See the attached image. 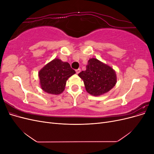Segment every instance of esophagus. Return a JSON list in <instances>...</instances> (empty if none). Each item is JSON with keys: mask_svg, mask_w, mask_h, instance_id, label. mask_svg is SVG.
<instances>
[{"mask_svg": "<svg viewBox=\"0 0 154 154\" xmlns=\"http://www.w3.org/2000/svg\"><path fill=\"white\" fill-rule=\"evenodd\" d=\"M80 71H81V69H76V74H79L80 72Z\"/></svg>", "mask_w": 154, "mask_h": 154, "instance_id": "obj_1", "label": "esophagus"}]
</instances>
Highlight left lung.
Wrapping results in <instances>:
<instances>
[{
	"mask_svg": "<svg viewBox=\"0 0 154 154\" xmlns=\"http://www.w3.org/2000/svg\"><path fill=\"white\" fill-rule=\"evenodd\" d=\"M78 76L83 80L87 92L95 96L108 92L117 82L114 70L96 58L88 60L86 70Z\"/></svg>",
	"mask_w": 154,
	"mask_h": 154,
	"instance_id": "left-lung-1",
	"label": "left lung"
}]
</instances>
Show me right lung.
Masks as SVG:
<instances>
[{"mask_svg": "<svg viewBox=\"0 0 154 154\" xmlns=\"http://www.w3.org/2000/svg\"><path fill=\"white\" fill-rule=\"evenodd\" d=\"M75 73L69 63L55 58L39 71L40 87L49 94H60L64 91L68 78Z\"/></svg>", "mask_w": 154, "mask_h": 154, "instance_id": "1", "label": "right lung"}]
</instances>
